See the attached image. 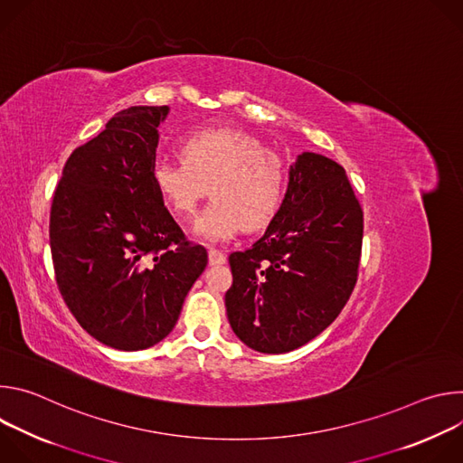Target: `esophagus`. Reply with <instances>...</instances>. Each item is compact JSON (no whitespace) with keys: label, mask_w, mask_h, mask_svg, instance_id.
<instances>
[{"label":"esophagus","mask_w":463,"mask_h":463,"mask_svg":"<svg viewBox=\"0 0 463 463\" xmlns=\"http://www.w3.org/2000/svg\"><path fill=\"white\" fill-rule=\"evenodd\" d=\"M225 260H227V256L220 249L209 247V261H211V266H222V263H225Z\"/></svg>","instance_id":"obj_1"}]
</instances>
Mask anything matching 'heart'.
Masks as SVG:
<instances>
[{
    "instance_id": "b5f03b06",
    "label": "heart",
    "mask_w": 463,
    "mask_h": 463,
    "mask_svg": "<svg viewBox=\"0 0 463 463\" xmlns=\"http://www.w3.org/2000/svg\"><path fill=\"white\" fill-rule=\"evenodd\" d=\"M183 161H159L154 184L166 207L183 222L192 220L203 197L213 205L197 218L195 232L209 240H231L243 227L271 223L289 184L282 154L243 129L205 128L181 143Z\"/></svg>"
}]
</instances>
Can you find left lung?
Instances as JSON below:
<instances>
[{
    "label": "left lung",
    "instance_id": "1",
    "mask_svg": "<svg viewBox=\"0 0 463 463\" xmlns=\"http://www.w3.org/2000/svg\"><path fill=\"white\" fill-rule=\"evenodd\" d=\"M361 247L363 209L345 168L304 152L266 234L229 256L225 307L232 332L261 354L304 346L346 306Z\"/></svg>",
    "mask_w": 463,
    "mask_h": 463
}]
</instances>
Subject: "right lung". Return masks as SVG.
<instances>
[{
  "instance_id": "obj_1",
  "label": "right lung",
  "mask_w": 463,
  "mask_h": 463,
  "mask_svg": "<svg viewBox=\"0 0 463 463\" xmlns=\"http://www.w3.org/2000/svg\"><path fill=\"white\" fill-rule=\"evenodd\" d=\"M166 106H131L73 150L56 184L49 243L56 286L86 332L137 352L163 341L209 254L186 240L152 170Z\"/></svg>"
}]
</instances>
